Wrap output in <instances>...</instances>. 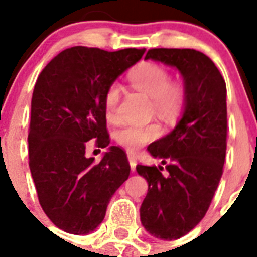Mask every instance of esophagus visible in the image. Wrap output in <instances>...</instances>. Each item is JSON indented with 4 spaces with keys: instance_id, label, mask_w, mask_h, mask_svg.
Masks as SVG:
<instances>
[{
    "instance_id": "obj_1",
    "label": "esophagus",
    "mask_w": 257,
    "mask_h": 257,
    "mask_svg": "<svg viewBox=\"0 0 257 257\" xmlns=\"http://www.w3.org/2000/svg\"><path fill=\"white\" fill-rule=\"evenodd\" d=\"M128 161L129 165H131V169L135 171V169H136V160H135V156H133L132 153H128Z\"/></svg>"
}]
</instances>
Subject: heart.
<instances>
[{
    "mask_svg": "<svg viewBox=\"0 0 257 257\" xmlns=\"http://www.w3.org/2000/svg\"><path fill=\"white\" fill-rule=\"evenodd\" d=\"M131 85L144 93L152 100L153 110L165 121H173L179 116L185 104V89L177 82H171L169 72L165 68L152 62L136 66L128 76ZM120 98V89L110 85L104 96V110L109 120L116 114ZM160 135V126L156 124H128L118 129L116 140L129 151H136L148 141L155 140Z\"/></svg>",
    "mask_w": 257,
    "mask_h": 257,
    "instance_id": "heart-1",
    "label": "heart"
}]
</instances>
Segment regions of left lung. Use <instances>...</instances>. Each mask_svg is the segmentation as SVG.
<instances>
[{"label":"left lung","mask_w":257,"mask_h":257,"mask_svg":"<svg viewBox=\"0 0 257 257\" xmlns=\"http://www.w3.org/2000/svg\"><path fill=\"white\" fill-rule=\"evenodd\" d=\"M145 60L176 68L185 89L179 122L148 147L161 165L136 167L148 183L140 208L143 227L156 239L176 240L201 221L219 187L227 151V86L199 50L149 49Z\"/></svg>","instance_id":"obj_1"}]
</instances>
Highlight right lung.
I'll return each instance as SVG.
<instances>
[{"instance_id": "right-lung-1", "label": "right lung", "mask_w": 257, "mask_h": 257, "mask_svg": "<svg viewBox=\"0 0 257 257\" xmlns=\"http://www.w3.org/2000/svg\"><path fill=\"white\" fill-rule=\"evenodd\" d=\"M145 49L106 52L73 46L44 68L32 97L29 168L38 201L50 221L72 235L96 229L114 192L129 177L126 155L109 147L100 163L85 156L88 141L110 143L104 96Z\"/></svg>"}]
</instances>
